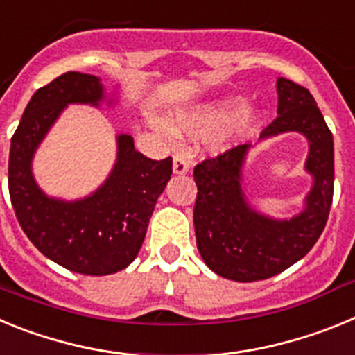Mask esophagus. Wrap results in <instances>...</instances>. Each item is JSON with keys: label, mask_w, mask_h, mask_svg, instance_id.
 <instances>
[{"label": "esophagus", "mask_w": 355, "mask_h": 355, "mask_svg": "<svg viewBox=\"0 0 355 355\" xmlns=\"http://www.w3.org/2000/svg\"><path fill=\"white\" fill-rule=\"evenodd\" d=\"M188 168H190V165H188V162L184 159L183 155H175L174 156V165H172V171H174V174H187Z\"/></svg>", "instance_id": "1"}]
</instances>
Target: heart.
Returning <instances> with one entry per match:
<instances>
[{"label":"heart","instance_id":"b5f03b06","mask_svg":"<svg viewBox=\"0 0 355 355\" xmlns=\"http://www.w3.org/2000/svg\"><path fill=\"white\" fill-rule=\"evenodd\" d=\"M243 105H245L243 97L227 96L222 99H215V101L200 103V105L190 106V108L175 110L171 115V126L175 133L187 135V137H205L229 121L227 128L215 140V144L224 146L241 131L254 126L261 117V112L258 108H249ZM153 128L163 137L171 133L167 122L159 121V119L153 121Z\"/></svg>","mask_w":355,"mask_h":355}]
</instances>
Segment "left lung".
Instances as JSON below:
<instances>
[{
  "label": "left lung",
  "mask_w": 355,
  "mask_h": 355,
  "mask_svg": "<svg viewBox=\"0 0 355 355\" xmlns=\"http://www.w3.org/2000/svg\"><path fill=\"white\" fill-rule=\"evenodd\" d=\"M277 119L263 130L259 142L283 133H300L307 140L304 168L313 183L302 211L275 218L250 205L243 187L250 144L193 168L197 249L215 274L238 283L263 281L302 259L324 231L332 205L334 140L315 97L286 78H277Z\"/></svg>",
  "instance_id": "1"
}]
</instances>
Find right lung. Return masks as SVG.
<instances>
[{
	"label": "right lung",
	"instance_id": "add662e5",
	"mask_svg": "<svg viewBox=\"0 0 355 355\" xmlns=\"http://www.w3.org/2000/svg\"><path fill=\"white\" fill-rule=\"evenodd\" d=\"M114 106L101 78L65 72L31 96L10 142L8 192L24 234L40 252L67 270L110 275L139 254L150 215L172 174V158L150 159L119 133L108 178L87 197L65 200L44 192L33 175V156L69 105Z\"/></svg>",
	"mask_w": 355,
	"mask_h": 355
}]
</instances>
